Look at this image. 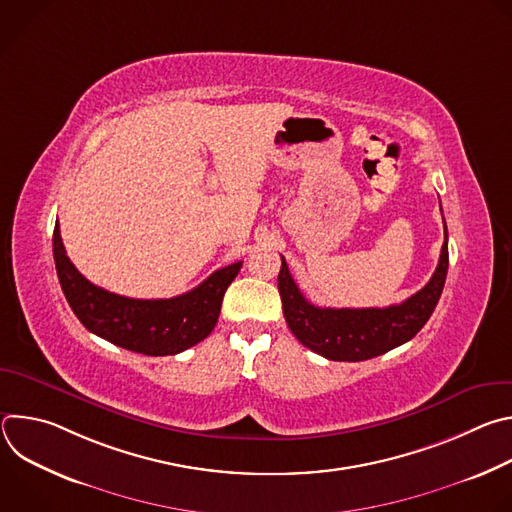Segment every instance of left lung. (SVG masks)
Instances as JSON below:
<instances>
[{
    "label": "left lung",
    "mask_w": 512,
    "mask_h": 512,
    "mask_svg": "<svg viewBox=\"0 0 512 512\" xmlns=\"http://www.w3.org/2000/svg\"><path fill=\"white\" fill-rule=\"evenodd\" d=\"M446 227V221H444ZM448 275V231L440 263L417 294L389 308H318L310 304L291 277L285 259L277 287L283 316L294 336L330 360L358 362L385 354L411 340L429 320L444 291Z\"/></svg>",
    "instance_id": "obj_1"
}]
</instances>
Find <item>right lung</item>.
<instances>
[{
	"mask_svg": "<svg viewBox=\"0 0 512 512\" xmlns=\"http://www.w3.org/2000/svg\"><path fill=\"white\" fill-rule=\"evenodd\" d=\"M52 253L60 287L81 324L121 348L148 356L178 354L216 326L225 291L243 261L214 271L198 287L170 300H133L93 285L66 257L56 221Z\"/></svg>",
	"mask_w": 512,
	"mask_h": 512,
	"instance_id": "right-lung-1",
	"label": "right lung"
}]
</instances>
